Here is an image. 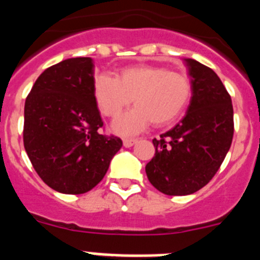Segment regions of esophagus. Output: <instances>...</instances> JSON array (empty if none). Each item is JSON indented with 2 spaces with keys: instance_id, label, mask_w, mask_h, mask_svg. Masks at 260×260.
<instances>
[{
  "instance_id": "1",
  "label": "esophagus",
  "mask_w": 260,
  "mask_h": 260,
  "mask_svg": "<svg viewBox=\"0 0 260 260\" xmlns=\"http://www.w3.org/2000/svg\"><path fill=\"white\" fill-rule=\"evenodd\" d=\"M134 143H137V139H132V138H123V146L125 147H132L134 146Z\"/></svg>"
}]
</instances>
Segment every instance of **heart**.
Listing matches in <instances>:
<instances>
[{
  "mask_svg": "<svg viewBox=\"0 0 260 260\" xmlns=\"http://www.w3.org/2000/svg\"><path fill=\"white\" fill-rule=\"evenodd\" d=\"M191 92L189 78L161 66H127L116 78L99 74L93 79V98L104 116H118L132 100L137 104L113 122L119 134H135L151 122L169 125L187 107Z\"/></svg>",
  "mask_w": 260,
  "mask_h": 260,
  "instance_id": "1",
  "label": "heart"
}]
</instances>
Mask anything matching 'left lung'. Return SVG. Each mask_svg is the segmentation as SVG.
<instances>
[{
  "label": "left lung",
  "instance_id": "obj_1",
  "mask_svg": "<svg viewBox=\"0 0 260 260\" xmlns=\"http://www.w3.org/2000/svg\"><path fill=\"white\" fill-rule=\"evenodd\" d=\"M192 96L187 113L153 139L155 156L146 165L148 181L167 195H189L207 185L231 148L234 133L231 95L212 69L185 59Z\"/></svg>",
  "mask_w": 260,
  "mask_h": 260
}]
</instances>
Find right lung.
<instances>
[{
	"mask_svg": "<svg viewBox=\"0 0 260 260\" xmlns=\"http://www.w3.org/2000/svg\"><path fill=\"white\" fill-rule=\"evenodd\" d=\"M102 127L92 59L69 58L41 73L24 104L23 143L49 187L83 194L104 178L122 141L102 134Z\"/></svg>",
	"mask_w": 260,
	"mask_h": 260,
	"instance_id": "obj_1",
	"label": "right lung"
}]
</instances>
